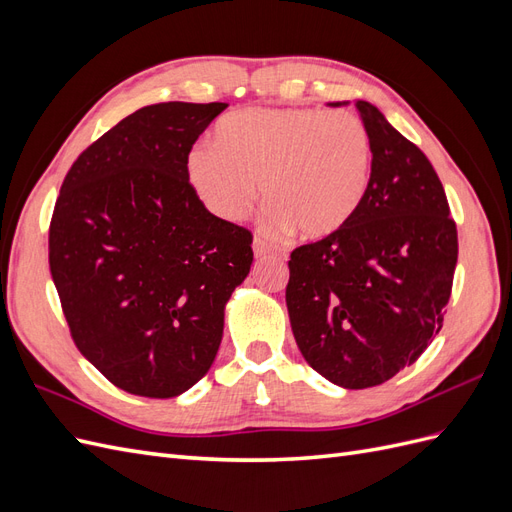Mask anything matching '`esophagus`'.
<instances>
[{
	"label": "esophagus",
	"instance_id": "esophagus-1",
	"mask_svg": "<svg viewBox=\"0 0 512 512\" xmlns=\"http://www.w3.org/2000/svg\"><path fill=\"white\" fill-rule=\"evenodd\" d=\"M252 247H254V256L256 258H265V256H271L273 254V250H271V245L267 243V241H262V239H254V243H252Z\"/></svg>",
	"mask_w": 512,
	"mask_h": 512
}]
</instances>
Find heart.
<instances>
[{
  "label": "heart",
  "mask_w": 512,
  "mask_h": 512,
  "mask_svg": "<svg viewBox=\"0 0 512 512\" xmlns=\"http://www.w3.org/2000/svg\"><path fill=\"white\" fill-rule=\"evenodd\" d=\"M371 136L346 111L245 108L215 128V145L196 143L185 160L190 185L215 218L237 224L260 194L269 235L292 228L329 237L359 211L371 179Z\"/></svg>",
  "instance_id": "1"
}]
</instances>
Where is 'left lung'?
<instances>
[{
	"mask_svg": "<svg viewBox=\"0 0 512 512\" xmlns=\"http://www.w3.org/2000/svg\"><path fill=\"white\" fill-rule=\"evenodd\" d=\"M354 106L374 149L367 194L344 228L290 254L286 305L303 359L342 389H369L440 333L457 228L425 153L374 104Z\"/></svg>",
	"mask_w": 512,
	"mask_h": 512,
	"instance_id": "obj_1",
	"label": "left lung"
}]
</instances>
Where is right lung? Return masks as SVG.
I'll list each match as a JSON object with an SVG mask.
<instances>
[{
  "label": "right lung",
  "instance_id": "add662e5",
  "mask_svg": "<svg viewBox=\"0 0 512 512\" xmlns=\"http://www.w3.org/2000/svg\"><path fill=\"white\" fill-rule=\"evenodd\" d=\"M228 104L138 108L89 145L61 185L49 265L76 348L121 391L168 399L215 361L252 235L215 218L185 160Z\"/></svg>",
  "mask_w": 512,
  "mask_h": 512
}]
</instances>
